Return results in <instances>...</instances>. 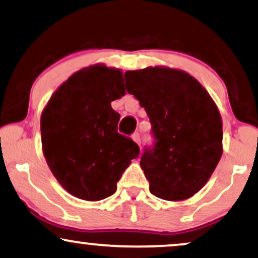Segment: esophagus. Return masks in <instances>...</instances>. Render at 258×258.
<instances>
[{
    "label": "esophagus",
    "instance_id": "1",
    "mask_svg": "<svg viewBox=\"0 0 258 258\" xmlns=\"http://www.w3.org/2000/svg\"><path fill=\"white\" fill-rule=\"evenodd\" d=\"M132 139L135 140V142L137 143V144H138V145L140 146V136H139V133H138V132L133 133V135H132Z\"/></svg>",
    "mask_w": 258,
    "mask_h": 258
}]
</instances>
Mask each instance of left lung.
I'll return each mask as SVG.
<instances>
[{
	"label": "left lung",
	"instance_id": "1",
	"mask_svg": "<svg viewBox=\"0 0 258 258\" xmlns=\"http://www.w3.org/2000/svg\"><path fill=\"white\" fill-rule=\"evenodd\" d=\"M125 86L151 122L153 143L140 157L150 193L170 201L193 197L223 153L216 103L194 77L168 68L126 71Z\"/></svg>",
	"mask_w": 258,
	"mask_h": 258
}]
</instances>
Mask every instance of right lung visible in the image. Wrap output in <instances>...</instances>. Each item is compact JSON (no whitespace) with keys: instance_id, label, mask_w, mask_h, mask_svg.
<instances>
[{"instance_id":"right-lung-1","label":"right lung","mask_w":258,"mask_h":258,"mask_svg":"<svg viewBox=\"0 0 258 258\" xmlns=\"http://www.w3.org/2000/svg\"><path fill=\"white\" fill-rule=\"evenodd\" d=\"M125 94L122 73L94 65L74 74L56 90L40 119L42 152L52 174L74 197L99 201L116 183L139 146L118 133L110 102Z\"/></svg>"}]
</instances>
